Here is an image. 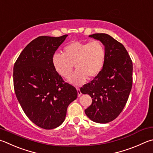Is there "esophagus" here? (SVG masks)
<instances>
[{
  "label": "esophagus",
  "mask_w": 153,
  "mask_h": 153,
  "mask_svg": "<svg viewBox=\"0 0 153 153\" xmlns=\"http://www.w3.org/2000/svg\"><path fill=\"white\" fill-rule=\"evenodd\" d=\"M77 96H78V97H80V96L82 95V92H81V91H80V90H79V88H77Z\"/></svg>",
  "instance_id": "obj_1"
}]
</instances>
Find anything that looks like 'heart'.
<instances>
[{"mask_svg":"<svg viewBox=\"0 0 153 153\" xmlns=\"http://www.w3.org/2000/svg\"><path fill=\"white\" fill-rule=\"evenodd\" d=\"M105 58V48L100 41H73L65 47L63 53H55L52 61L55 70L64 78L70 76L75 64L77 69L69 80L82 84L87 77L92 79L100 73Z\"/></svg>","mask_w":153,"mask_h":153,"instance_id":"heart-1","label":"heart"}]
</instances>
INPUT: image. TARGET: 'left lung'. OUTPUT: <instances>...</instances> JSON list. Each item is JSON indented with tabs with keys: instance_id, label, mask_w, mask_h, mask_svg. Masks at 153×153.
I'll return each mask as SVG.
<instances>
[{
	"instance_id": "8db88e82",
	"label": "left lung",
	"mask_w": 153,
	"mask_h": 153,
	"mask_svg": "<svg viewBox=\"0 0 153 153\" xmlns=\"http://www.w3.org/2000/svg\"><path fill=\"white\" fill-rule=\"evenodd\" d=\"M89 37L104 44L105 58L100 73L80 91L92 98L85 114L95 123L105 124L117 118L126 104L132 85V62L123 44L109 35L95 33Z\"/></svg>"
}]
</instances>
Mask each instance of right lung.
<instances>
[{"label": "right lung", "mask_w": 153, "mask_h": 153, "mask_svg": "<svg viewBox=\"0 0 153 153\" xmlns=\"http://www.w3.org/2000/svg\"><path fill=\"white\" fill-rule=\"evenodd\" d=\"M67 36L35 39L14 65V89L19 104L27 117L44 129L60 126L69 104L77 97L76 88L64 82L53 64L55 51Z\"/></svg>", "instance_id": "right-lung-1"}]
</instances>
